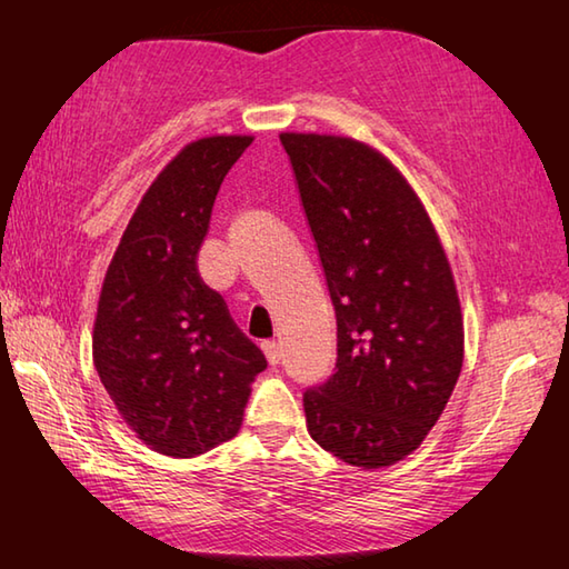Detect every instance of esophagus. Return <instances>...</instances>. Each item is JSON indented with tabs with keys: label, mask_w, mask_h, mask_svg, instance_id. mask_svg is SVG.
<instances>
[{
	"label": "esophagus",
	"mask_w": 569,
	"mask_h": 569,
	"mask_svg": "<svg viewBox=\"0 0 569 569\" xmlns=\"http://www.w3.org/2000/svg\"><path fill=\"white\" fill-rule=\"evenodd\" d=\"M261 349H263V355H266V359H269V365H271V367H278V365H281V347H278V342H276V340H266V342H261Z\"/></svg>",
	"instance_id": "34e87169"
}]
</instances>
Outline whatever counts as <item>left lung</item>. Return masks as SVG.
Returning a JSON list of instances; mask_svg holds the SVG:
<instances>
[{
  "label": "left lung",
  "instance_id": "left-lung-1",
  "mask_svg": "<svg viewBox=\"0 0 569 569\" xmlns=\"http://www.w3.org/2000/svg\"><path fill=\"white\" fill-rule=\"evenodd\" d=\"M337 318L335 373L303 393L310 438L379 469L426 440L462 369L450 263L403 176L365 143L281 134Z\"/></svg>",
  "mask_w": 569,
  "mask_h": 569
}]
</instances>
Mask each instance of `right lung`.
I'll use <instances>...</instances> for the list:
<instances>
[{
	"label": "right lung",
	"instance_id": "right-lung-1",
	"mask_svg": "<svg viewBox=\"0 0 569 569\" xmlns=\"http://www.w3.org/2000/svg\"><path fill=\"white\" fill-rule=\"evenodd\" d=\"M249 143H188L139 202L104 276L94 369L139 438L168 457L232 440L249 383L266 369L261 349L198 273L217 190Z\"/></svg>",
	"mask_w": 569,
	"mask_h": 569
}]
</instances>
